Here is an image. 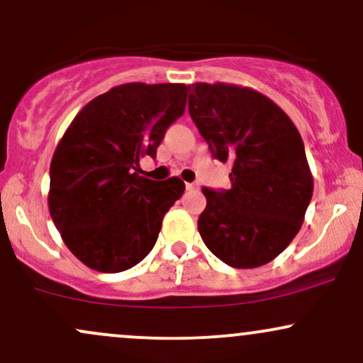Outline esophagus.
<instances>
[{
    "mask_svg": "<svg viewBox=\"0 0 363 363\" xmlns=\"http://www.w3.org/2000/svg\"><path fill=\"white\" fill-rule=\"evenodd\" d=\"M185 189L189 191H194V190H197V185H195V183H186Z\"/></svg>",
    "mask_w": 363,
    "mask_h": 363,
    "instance_id": "34e87169",
    "label": "esophagus"
}]
</instances>
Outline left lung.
I'll list each match as a JSON object with an SVG mask.
<instances>
[{
	"instance_id": "left-lung-1",
	"label": "left lung",
	"mask_w": 363,
	"mask_h": 363,
	"mask_svg": "<svg viewBox=\"0 0 363 363\" xmlns=\"http://www.w3.org/2000/svg\"><path fill=\"white\" fill-rule=\"evenodd\" d=\"M189 112L212 156L231 163V189H202L199 233L233 268L279 257L299 233L313 197L304 143L287 113L251 88L191 84Z\"/></svg>"
}]
</instances>
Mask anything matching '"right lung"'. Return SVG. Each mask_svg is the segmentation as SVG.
I'll return each instance as SVG.
<instances>
[{"instance_id":"right-lung-1","label":"right lung","mask_w":363,"mask_h":363,"mask_svg":"<svg viewBox=\"0 0 363 363\" xmlns=\"http://www.w3.org/2000/svg\"><path fill=\"white\" fill-rule=\"evenodd\" d=\"M185 84L127 83L93 98L50 161L49 212L67 248L104 274L129 270L156 245L185 183L139 177L186 106Z\"/></svg>"}]
</instances>
